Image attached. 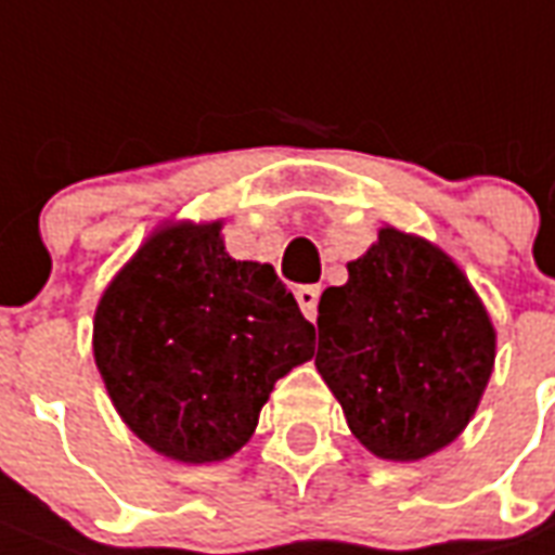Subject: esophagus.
<instances>
[{"label":"esophagus","instance_id":"esophagus-1","mask_svg":"<svg viewBox=\"0 0 555 555\" xmlns=\"http://www.w3.org/2000/svg\"><path fill=\"white\" fill-rule=\"evenodd\" d=\"M320 285H302L296 287V302H299V308H302V314L308 317V320H314L317 317V302H320Z\"/></svg>","mask_w":555,"mask_h":555}]
</instances>
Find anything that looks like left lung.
Wrapping results in <instances>:
<instances>
[{
    "label": "left lung",
    "mask_w": 555,
    "mask_h": 555,
    "mask_svg": "<svg viewBox=\"0 0 555 555\" xmlns=\"http://www.w3.org/2000/svg\"><path fill=\"white\" fill-rule=\"evenodd\" d=\"M317 311V372L366 451L410 463L463 434L492 375L494 325L451 256L384 227Z\"/></svg>",
    "instance_id": "left-lung-1"
}]
</instances>
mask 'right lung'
<instances>
[{"instance_id": "right-lung-1", "label": "right lung", "mask_w": 555, "mask_h": 555, "mask_svg": "<svg viewBox=\"0 0 555 555\" xmlns=\"http://www.w3.org/2000/svg\"><path fill=\"white\" fill-rule=\"evenodd\" d=\"M92 352L118 416L156 454L221 463L247 446L314 325L276 270L235 261L221 221L168 223L109 282Z\"/></svg>"}]
</instances>
